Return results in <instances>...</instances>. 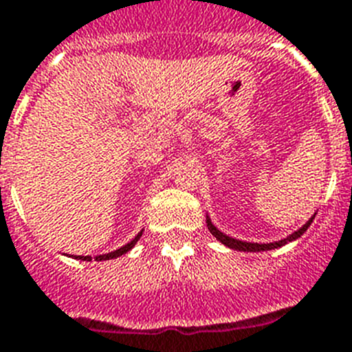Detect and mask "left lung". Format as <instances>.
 <instances>
[{
  "mask_svg": "<svg viewBox=\"0 0 352 352\" xmlns=\"http://www.w3.org/2000/svg\"><path fill=\"white\" fill-rule=\"evenodd\" d=\"M316 215V213H315ZM315 215L311 217L309 221L305 222L300 230L293 231L289 236H285V239H282V241H276V242H270V244H256V242H244V241H236V239H233V236L226 235V233H222L221 230H217V226L211 222V219L208 215H206V226H208V230H210V233L213 236H215L217 241L221 242V244H224L226 248H230V250H236V251H245V253H258V251H270V250H276V248H282V245H285L287 242H293L296 241V239H300V236L304 235L305 231H307V228L311 226V222H313V219H315Z\"/></svg>",
  "mask_w": 352,
  "mask_h": 352,
  "instance_id": "1",
  "label": "left lung"
}]
</instances>
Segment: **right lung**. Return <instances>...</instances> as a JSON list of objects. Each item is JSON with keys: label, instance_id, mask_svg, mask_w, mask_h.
<instances>
[{"label": "right lung", "instance_id": "add662e5", "mask_svg": "<svg viewBox=\"0 0 352 352\" xmlns=\"http://www.w3.org/2000/svg\"><path fill=\"white\" fill-rule=\"evenodd\" d=\"M142 231H144V230L139 231V233H137V235H135V239H131V241L128 242V244L122 245V248H119V250H116V251H111V253H107V255H99V256H96V260H97V262H101V260H111V258H117V256L124 255V253H128V251H130L131 248H133V245L137 244V241H139V239H141V236H142ZM72 258H77V260H87V262H90V260H92V256L74 255Z\"/></svg>", "mask_w": 352, "mask_h": 352}]
</instances>
